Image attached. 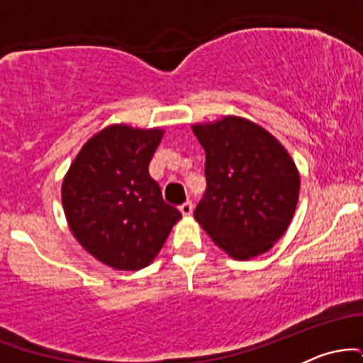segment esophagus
Masks as SVG:
<instances>
[{
    "label": "esophagus",
    "instance_id": "obj_1",
    "mask_svg": "<svg viewBox=\"0 0 363 363\" xmlns=\"http://www.w3.org/2000/svg\"><path fill=\"white\" fill-rule=\"evenodd\" d=\"M193 203L191 201H186V203H182L181 206H179V210H181V213L184 215V216H191L193 215Z\"/></svg>",
    "mask_w": 363,
    "mask_h": 363
}]
</instances>
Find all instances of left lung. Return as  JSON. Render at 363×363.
<instances>
[{
  "label": "left lung",
  "instance_id": "left-lung-1",
  "mask_svg": "<svg viewBox=\"0 0 363 363\" xmlns=\"http://www.w3.org/2000/svg\"><path fill=\"white\" fill-rule=\"evenodd\" d=\"M193 133L206 155L196 222L234 259L269 251L290 225L301 191L286 150L257 124L230 116Z\"/></svg>",
  "mask_w": 363,
  "mask_h": 363
}]
</instances>
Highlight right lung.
<instances>
[{"label":"right lung","mask_w":363,"mask_h":363,"mask_svg":"<svg viewBox=\"0 0 363 363\" xmlns=\"http://www.w3.org/2000/svg\"><path fill=\"white\" fill-rule=\"evenodd\" d=\"M160 140V129H102L62 181V208L73 235L111 268L136 272L148 266L182 216L164 201L148 174Z\"/></svg>","instance_id":"add662e5"}]
</instances>
